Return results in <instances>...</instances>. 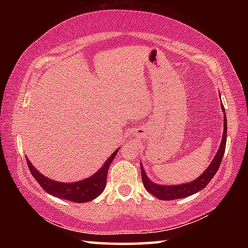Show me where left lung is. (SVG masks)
<instances>
[{
    "instance_id": "1",
    "label": "left lung",
    "mask_w": 248,
    "mask_h": 248,
    "mask_svg": "<svg viewBox=\"0 0 248 248\" xmlns=\"http://www.w3.org/2000/svg\"><path fill=\"white\" fill-rule=\"evenodd\" d=\"M222 111L224 114V129H223V136H222V141L219 146V150L216 154V156L213 157L212 162L210 163V165L207 167V170L201 174L198 178L189 183H185L180 185H159L156 183H153L151 180L148 175H146L143 165L141 164V175H142V182L145 187V189L148 190L150 194H152L154 197L161 199V200H175L185 198V197H189L191 195L196 194L200 190H202L207 185L211 182V179L215 177L217 170H219L222 157L224 155L225 145H226V118H225V110L223 105L221 104Z\"/></svg>"
}]
</instances>
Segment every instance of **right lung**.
Masks as SVG:
<instances>
[{
	"label": "right lung",
	"instance_id": "add662e5",
	"mask_svg": "<svg viewBox=\"0 0 248 248\" xmlns=\"http://www.w3.org/2000/svg\"><path fill=\"white\" fill-rule=\"evenodd\" d=\"M119 149H117L110 156L107 158V161L104 163V165L90 177H87L83 180H78V182L74 183H61L57 182V180L50 179L47 176H45L40 173V171L35 169L31 161L26 156V161L31 170V175L33 176L41 188L48 192L49 195L57 198L65 199L69 201H73V202L82 203V202H89V201L95 199L98 197L105 189L107 180V173L108 169L110 166L112 159L115 158L117 152Z\"/></svg>",
	"mask_w": 248,
	"mask_h": 248
}]
</instances>
